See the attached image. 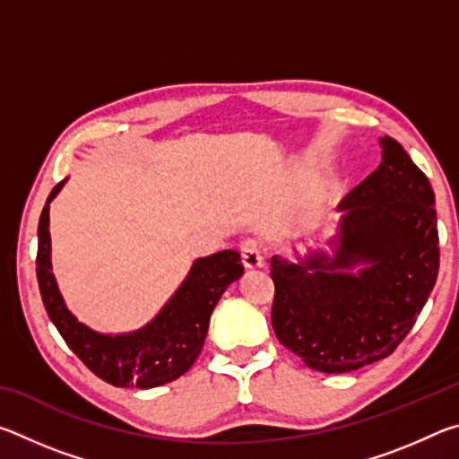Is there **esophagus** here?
Here are the masks:
<instances>
[{
    "label": "esophagus",
    "mask_w": 459,
    "mask_h": 459,
    "mask_svg": "<svg viewBox=\"0 0 459 459\" xmlns=\"http://www.w3.org/2000/svg\"><path fill=\"white\" fill-rule=\"evenodd\" d=\"M240 261L247 269H257L263 267V253L257 240L247 238L243 245H240Z\"/></svg>",
    "instance_id": "esophagus-1"
}]
</instances>
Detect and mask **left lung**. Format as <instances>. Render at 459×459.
Listing matches in <instances>:
<instances>
[{"label":"left lung","instance_id":"obj_1","mask_svg":"<svg viewBox=\"0 0 459 459\" xmlns=\"http://www.w3.org/2000/svg\"><path fill=\"white\" fill-rule=\"evenodd\" d=\"M383 161L340 202L333 255L271 259V324L309 368L342 375L391 356L437 279L439 235L427 176L393 137ZM367 264L353 273L351 269Z\"/></svg>","mask_w":459,"mask_h":459}]
</instances>
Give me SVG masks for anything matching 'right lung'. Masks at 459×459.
<instances>
[{"label": "right lung", "instance_id": "obj_1", "mask_svg": "<svg viewBox=\"0 0 459 459\" xmlns=\"http://www.w3.org/2000/svg\"><path fill=\"white\" fill-rule=\"evenodd\" d=\"M65 182L54 186L38 222L36 275L48 317L68 348L105 383L137 388L172 383L198 359L214 306L227 287L243 275L240 255L221 251L198 259L174 298L142 330L117 336L99 333L68 312L52 275L48 204Z\"/></svg>", "mask_w": 459, "mask_h": 459}]
</instances>
